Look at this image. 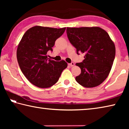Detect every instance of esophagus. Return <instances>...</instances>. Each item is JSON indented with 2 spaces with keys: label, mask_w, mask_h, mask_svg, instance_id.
Here are the masks:
<instances>
[{
  "label": "esophagus",
  "mask_w": 129,
  "mask_h": 129,
  "mask_svg": "<svg viewBox=\"0 0 129 129\" xmlns=\"http://www.w3.org/2000/svg\"><path fill=\"white\" fill-rule=\"evenodd\" d=\"M69 66H71V67H73L74 65H75V63H74L73 62H72L71 63L69 64Z\"/></svg>",
  "instance_id": "esophagus-1"
}]
</instances>
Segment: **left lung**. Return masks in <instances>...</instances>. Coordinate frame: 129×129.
Returning <instances> with one entry per match:
<instances>
[{
	"instance_id": "1",
	"label": "left lung",
	"mask_w": 129,
	"mask_h": 129,
	"mask_svg": "<svg viewBox=\"0 0 129 129\" xmlns=\"http://www.w3.org/2000/svg\"><path fill=\"white\" fill-rule=\"evenodd\" d=\"M67 34L77 53L85 54L82 62L76 63L81 70L76 81L85 88L99 86L112 69L115 55L113 41L105 30L97 27H67Z\"/></svg>"
}]
</instances>
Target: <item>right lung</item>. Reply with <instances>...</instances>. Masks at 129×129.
I'll return each mask as SVG.
<instances>
[{"instance_id":"obj_1","label":"right lung","mask_w":129,"mask_h":129,"mask_svg":"<svg viewBox=\"0 0 129 129\" xmlns=\"http://www.w3.org/2000/svg\"><path fill=\"white\" fill-rule=\"evenodd\" d=\"M65 29L35 26L21 38L16 52L17 62L24 75L34 85L41 88L53 86L67 67L64 60H51L47 55L48 51H53L56 40Z\"/></svg>"}]
</instances>
